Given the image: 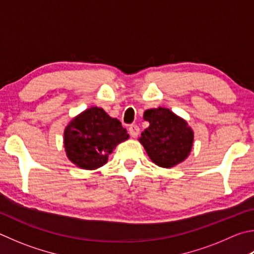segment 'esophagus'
<instances>
[{"instance_id":"1","label":"esophagus","mask_w":254,"mask_h":254,"mask_svg":"<svg viewBox=\"0 0 254 254\" xmlns=\"http://www.w3.org/2000/svg\"><path fill=\"white\" fill-rule=\"evenodd\" d=\"M128 133H130L132 137H136L140 133V127L135 126V124H133V126H130V127H128Z\"/></svg>"}]
</instances>
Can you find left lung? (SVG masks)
<instances>
[{"instance_id":"1","label":"left lung","mask_w":254,"mask_h":254,"mask_svg":"<svg viewBox=\"0 0 254 254\" xmlns=\"http://www.w3.org/2000/svg\"><path fill=\"white\" fill-rule=\"evenodd\" d=\"M143 119L150 126L141 133L139 142L153 163L173 168L190 155L194 132L186 120L167 108L146 110Z\"/></svg>"}]
</instances>
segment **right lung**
Listing matches in <instances>:
<instances>
[{"instance_id": "add662e5", "label": "right lung", "mask_w": 254, "mask_h": 254, "mask_svg": "<svg viewBox=\"0 0 254 254\" xmlns=\"http://www.w3.org/2000/svg\"><path fill=\"white\" fill-rule=\"evenodd\" d=\"M128 139L127 128L103 109L92 107L73 118L64 130L67 159L77 168L96 170L108 162L118 144Z\"/></svg>"}]
</instances>
